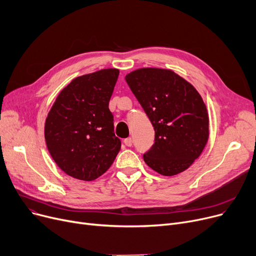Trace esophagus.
I'll use <instances>...</instances> for the list:
<instances>
[{"mask_svg":"<svg viewBox=\"0 0 256 256\" xmlns=\"http://www.w3.org/2000/svg\"><path fill=\"white\" fill-rule=\"evenodd\" d=\"M124 144L127 146V147H131V146H132V138H128L124 140Z\"/></svg>","mask_w":256,"mask_h":256,"instance_id":"obj_1","label":"esophagus"}]
</instances>
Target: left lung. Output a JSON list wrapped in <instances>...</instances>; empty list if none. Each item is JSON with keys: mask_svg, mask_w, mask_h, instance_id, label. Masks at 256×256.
<instances>
[{"mask_svg": "<svg viewBox=\"0 0 256 256\" xmlns=\"http://www.w3.org/2000/svg\"><path fill=\"white\" fill-rule=\"evenodd\" d=\"M155 130V142L144 160L164 176L188 170L210 138V118L202 96L172 70L142 68L125 77Z\"/></svg>", "mask_w": 256, "mask_h": 256, "instance_id": "left-lung-1", "label": "left lung"}]
</instances>
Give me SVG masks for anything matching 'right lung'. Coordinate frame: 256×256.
Returning a JSON list of instances; mask_svg holds the SVG:
<instances>
[{
    "label": "right lung",
    "mask_w": 256,
    "mask_h": 256,
    "mask_svg": "<svg viewBox=\"0 0 256 256\" xmlns=\"http://www.w3.org/2000/svg\"><path fill=\"white\" fill-rule=\"evenodd\" d=\"M120 70L103 68L76 77L59 92L44 123L48 153L62 171L92 181L110 168L120 149L109 100Z\"/></svg>",
    "instance_id": "right-lung-1"
}]
</instances>
